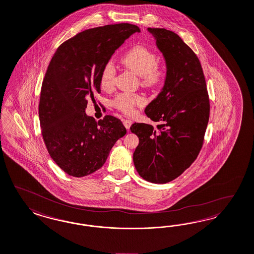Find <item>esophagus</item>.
<instances>
[{
  "label": "esophagus",
  "mask_w": 254,
  "mask_h": 254,
  "mask_svg": "<svg viewBox=\"0 0 254 254\" xmlns=\"http://www.w3.org/2000/svg\"><path fill=\"white\" fill-rule=\"evenodd\" d=\"M123 124H124V126H125V127H126L127 129H129V127H130V126H131L132 121L131 120H129V119H125V120L123 121Z\"/></svg>",
  "instance_id": "34e87169"
}]
</instances>
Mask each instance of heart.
Returning <instances> with one entry per match:
<instances>
[{
	"instance_id": "obj_1",
	"label": "heart",
	"mask_w": 254,
	"mask_h": 254,
	"mask_svg": "<svg viewBox=\"0 0 254 254\" xmlns=\"http://www.w3.org/2000/svg\"><path fill=\"white\" fill-rule=\"evenodd\" d=\"M158 54L144 46H135L125 53L123 62L127 66L140 75L144 86L153 87L161 84L166 79L168 69L164 64L158 63ZM117 70L112 60L107 62L100 74V85L112 89L115 84ZM143 97L138 94L121 93L114 99V105L124 114L130 115L136 108L143 103Z\"/></svg>"
}]
</instances>
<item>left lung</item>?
Segmentation results:
<instances>
[{
    "instance_id": "1",
    "label": "left lung",
    "mask_w": 254,
    "mask_h": 254,
    "mask_svg": "<svg viewBox=\"0 0 254 254\" xmlns=\"http://www.w3.org/2000/svg\"><path fill=\"white\" fill-rule=\"evenodd\" d=\"M166 61L165 84L145 108L158 123L130 127L139 138L134 165L144 180L165 184L182 175L197 158L209 120V96L201 63L181 37L163 28H148Z\"/></svg>"
}]
</instances>
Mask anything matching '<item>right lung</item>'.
<instances>
[{
  "mask_svg": "<svg viewBox=\"0 0 254 254\" xmlns=\"http://www.w3.org/2000/svg\"><path fill=\"white\" fill-rule=\"evenodd\" d=\"M140 28L110 24L80 32L54 53L46 72L38 114L50 156L67 175L83 177L104 165L114 143L127 134L122 122L87 116L88 97L100 92V74L114 52Z\"/></svg>",
  "mask_w": 254,
  "mask_h": 254,
  "instance_id": "obj_1",
  "label": "right lung"
}]
</instances>
